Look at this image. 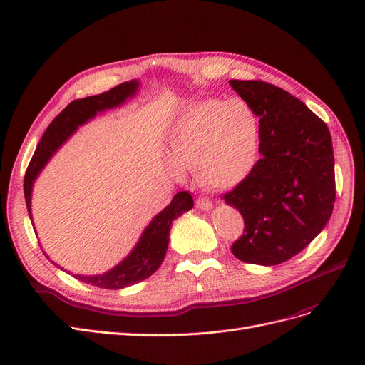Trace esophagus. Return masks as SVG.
<instances>
[{
	"label": "esophagus",
	"mask_w": 365,
	"mask_h": 365,
	"mask_svg": "<svg viewBox=\"0 0 365 365\" xmlns=\"http://www.w3.org/2000/svg\"><path fill=\"white\" fill-rule=\"evenodd\" d=\"M196 207L200 208V210H205V212H208V210L213 207V202L210 201L208 197H205V196H200V197H197V200H196Z\"/></svg>",
	"instance_id": "1"
}]
</instances>
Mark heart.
<instances>
[{
  "label": "heart",
  "instance_id": "1",
  "mask_svg": "<svg viewBox=\"0 0 365 365\" xmlns=\"http://www.w3.org/2000/svg\"><path fill=\"white\" fill-rule=\"evenodd\" d=\"M170 157L196 168L202 182L228 189L251 172L257 155V121L247 103L204 98L187 106L169 135ZM173 172H178L173 168Z\"/></svg>",
  "mask_w": 365,
  "mask_h": 365
}]
</instances>
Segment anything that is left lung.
Listing matches in <instances>:
<instances>
[{
	"instance_id": "1",
	"label": "left lung",
	"mask_w": 365,
	"mask_h": 365,
	"mask_svg": "<svg viewBox=\"0 0 365 365\" xmlns=\"http://www.w3.org/2000/svg\"><path fill=\"white\" fill-rule=\"evenodd\" d=\"M259 117L262 158L222 197L245 228L231 245L247 263L280 264L319 235L335 204V160L324 121L288 91L263 81H230Z\"/></svg>"
}]
</instances>
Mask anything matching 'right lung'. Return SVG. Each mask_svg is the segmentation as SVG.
Returning <instances> with one entry per match:
<instances>
[{
	"label": "right lung",
	"mask_w": 365,
	"mask_h": 365,
	"mask_svg": "<svg viewBox=\"0 0 365 365\" xmlns=\"http://www.w3.org/2000/svg\"><path fill=\"white\" fill-rule=\"evenodd\" d=\"M137 90L138 82L129 81L120 83L115 88H111V90L102 94L77 98V101H73L51 121L50 126L43 132L35 153H33L24 176V196L30 219L33 181L36 180V176L39 175V172L50 160L53 153L68 140L70 135H73V132L81 125L86 123V121L93 118L97 113H102L106 111V109H111L125 103L126 98L134 96ZM192 207L193 197L189 192L176 193L170 205L165 207L161 213H158L152 219V222L146 227L145 231H143L135 248L132 250L129 256L123 262L118 263L115 268L101 275L74 274L73 277L103 289H121L150 277V275L160 268V264L164 260L165 251H168L169 245V233L173 219L181 216L185 212H189Z\"/></svg>",
	"instance_id": "add662e5"
}]
</instances>
